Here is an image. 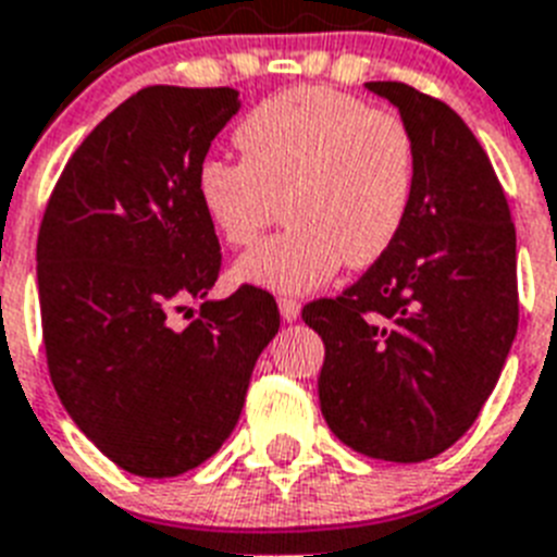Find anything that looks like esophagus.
<instances>
[{
    "mask_svg": "<svg viewBox=\"0 0 557 557\" xmlns=\"http://www.w3.org/2000/svg\"><path fill=\"white\" fill-rule=\"evenodd\" d=\"M277 306H280V314H283V320H288V323L300 318V300H294V297H280Z\"/></svg>",
    "mask_w": 557,
    "mask_h": 557,
    "instance_id": "34e87169",
    "label": "esophagus"
}]
</instances>
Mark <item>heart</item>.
Listing matches in <instances>:
<instances>
[{
    "mask_svg": "<svg viewBox=\"0 0 557 557\" xmlns=\"http://www.w3.org/2000/svg\"><path fill=\"white\" fill-rule=\"evenodd\" d=\"M234 146L239 160L208 157L197 169V200L211 228L243 248L280 211L288 216L286 232L239 257L237 283L302 294L343 263L369 269L395 248L418 183L414 139L397 114L302 85L248 111Z\"/></svg>",
    "mask_w": 557,
    "mask_h": 557,
    "instance_id": "heart-1",
    "label": "heart"
}]
</instances>
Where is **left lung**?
Segmentation results:
<instances>
[{
    "mask_svg": "<svg viewBox=\"0 0 557 557\" xmlns=\"http://www.w3.org/2000/svg\"><path fill=\"white\" fill-rule=\"evenodd\" d=\"M411 131L418 183L395 248L302 309L323 337L320 409L360 455L420 463L467 435L518 332L515 225L490 157L446 102L366 83Z\"/></svg>",
    "mask_w": 557,
    "mask_h": 557,
    "instance_id": "1",
    "label": "left lung"
}]
</instances>
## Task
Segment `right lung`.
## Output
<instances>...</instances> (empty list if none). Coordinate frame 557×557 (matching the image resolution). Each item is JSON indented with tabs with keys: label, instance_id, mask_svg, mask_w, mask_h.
<instances>
[{
	"label": "right lung",
	"instance_id": "add662e5",
	"mask_svg": "<svg viewBox=\"0 0 557 557\" xmlns=\"http://www.w3.org/2000/svg\"><path fill=\"white\" fill-rule=\"evenodd\" d=\"M234 88L137 90L67 160L36 239L53 388L102 455L139 478L200 467L237 426L280 329L269 292L208 300L220 239L197 169L239 111ZM201 318L173 323L185 301Z\"/></svg>",
	"mask_w": 557,
	"mask_h": 557
}]
</instances>
